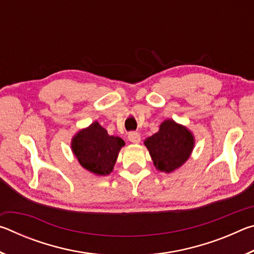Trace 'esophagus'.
<instances>
[{
	"mask_svg": "<svg viewBox=\"0 0 254 254\" xmlns=\"http://www.w3.org/2000/svg\"><path fill=\"white\" fill-rule=\"evenodd\" d=\"M127 139L132 143H139L141 141V135L137 132H130L127 135Z\"/></svg>",
	"mask_w": 254,
	"mask_h": 254,
	"instance_id": "1",
	"label": "esophagus"
}]
</instances>
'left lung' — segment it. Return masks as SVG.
<instances>
[{"label": "left lung", "mask_w": 254, "mask_h": 254, "mask_svg": "<svg viewBox=\"0 0 254 254\" xmlns=\"http://www.w3.org/2000/svg\"><path fill=\"white\" fill-rule=\"evenodd\" d=\"M144 145L156 169L171 174L190 157L195 147V137L183 124L167 119L160 124L157 133L144 140Z\"/></svg>", "instance_id": "1"}]
</instances>
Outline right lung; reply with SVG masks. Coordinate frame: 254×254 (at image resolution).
Listing matches in <instances>:
<instances>
[{"label": "right lung", "mask_w": 254, "mask_h": 254, "mask_svg": "<svg viewBox=\"0 0 254 254\" xmlns=\"http://www.w3.org/2000/svg\"><path fill=\"white\" fill-rule=\"evenodd\" d=\"M71 151L79 165L96 176L113 171L120 150L126 142L119 136L110 135L97 121L81 128L71 139Z\"/></svg>", "instance_id": "obj_1"}]
</instances>
